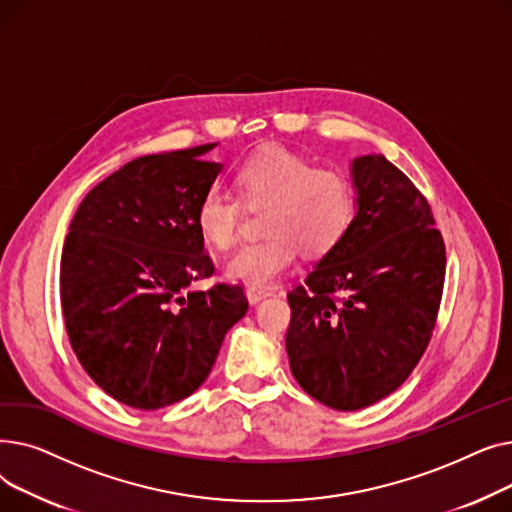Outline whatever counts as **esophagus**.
<instances>
[{
    "instance_id": "obj_1",
    "label": "esophagus",
    "mask_w": 512,
    "mask_h": 512,
    "mask_svg": "<svg viewBox=\"0 0 512 512\" xmlns=\"http://www.w3.org/2000/svg\"><path fill=\"white\" fill-rule=\"evenodd\" d=\"M274 294V290L272 288H259V286H253V288H249L247 290V297H249V301L253 303V305H257L259 301H263V299H267V297H272Z\"/></svg>"
}]
</instances>
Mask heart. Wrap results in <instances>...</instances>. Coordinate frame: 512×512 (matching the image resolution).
<instances>
[{"label":"heart","mask_w":512,"mask_h":512,"mask_svg":"<svg viewBox=\"0 0 512 512\" xmlns=\"http://www.w3.org/2000/svg\"><path fill=\"white\" fill-rule=\"evenodd\" d=\"M236 195L211 186L195 209V224L211 247L236 245L247 207H263L259 240L242 247L226 265L232 280L267 286L305 257L332 253L351 230L357 215V191L351 176L317 161L267 147L240 161L232 176Z\"/></svg>","instance_id":"heart-1"}]
</instances>
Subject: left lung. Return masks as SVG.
I'll return each instance as SVG.
<instances>
[{
  "label": "left lung",
  "instance_id": "left-lung-1",
  "mask_svg": "<svg viewBox=\"0 0 512 512\" xmlns=\"http://www.w3.org/2000/svg\"><path fill=\"white\" fill-rule=\"evenodd\" d=\"M359 211L286 297L294 380L336 411L386 398L417 367L440 311L446 247L427 199L378 153L353 164Z\"/></svg>",
  "mask_w": 512,
  "mask_h": 512
}]
</instances>
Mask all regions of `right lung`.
Here are the masks:
<instances>
[{
	"mask_svg": "<svg viewBox=\"0 0 512 512\" xmlns=\"http://www.w3.org/2000/svg\"><path fill=\"white\" fill-rule=\"evenodd\" d=\"M213 145L145 155L93 186L64 242L60 301L72 351L122 405L164 409L191 396L247 313L240 284L213 276L195 224L201 195L222 166Z\"/></svg>",
	"mask_w": 512,
	"mask_h": 512,
	"instance_id": "add662e5",
	"label": "right lung"
}]
</instances>
